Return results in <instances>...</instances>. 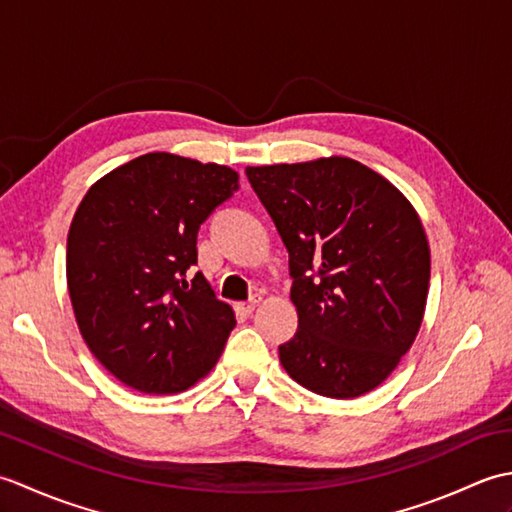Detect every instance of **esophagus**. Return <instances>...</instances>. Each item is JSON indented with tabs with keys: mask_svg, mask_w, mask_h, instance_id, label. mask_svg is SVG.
Returning a JSON list of instances; mask_svg holds the SVG:
<instances>
[{
	"mask_svg": "<svg viewBox=\"0 0 512 512\" xmlns=\"http://www.w3.org/2000/svg\"><path fill=\"white\" fill-rule=\"evenodd\" d=\"M259 306V299L255 297V299H250V301H244V303H237V310L242 312V314H250L253 312L255 308Z\"/></svg>",
	"mask_w": 512,
	"mask_h": 512,
	"instance_id": "esophagus-1",
	"label": "esophagus"
}]
</instances>
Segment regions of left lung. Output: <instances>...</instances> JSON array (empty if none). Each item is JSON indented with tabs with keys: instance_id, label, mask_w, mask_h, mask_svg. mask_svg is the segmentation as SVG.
Masks as SVG:
<instances>
[{
	"instance_id": "left-lung-1",
	"label": "left lung",
	"mask_w": 512,
	"mask_h": 512,
	"mask_svg": "<svg viewBox=\"0 0 512 512\" xmlns=\"http://www.w3.org/2000/svg\"><path fill=\"white\" fill-rule=\"evenodd\" d=\"M290 255L295 339L288 376L314 394L358 398L398 367L420 330L431 253L411 202L345 156L246 167Z\"/></svg>"
}]
</instances>
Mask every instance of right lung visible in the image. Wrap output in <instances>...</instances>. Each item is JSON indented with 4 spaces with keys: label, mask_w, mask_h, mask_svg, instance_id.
Segmentation results:
<instances>
[{
    "label": "right lung",
    "mask_w": 512,
    "mask_h": 512,
    "mask_svg": "<svg viewBox=\"0 0 512 512\" xmlns=\"http://www.w3.org/2000/svg\"><path fill=\"white\" fill-rule=\"evenodd\" d=\"M237 171L167 151L96 180L76 209L65 275L76 325L99 363L143 394H178L211 372L235 312L198 264V228Z\"/></svg>",
    "instance_id": "obj_1"
}]
</instances>
